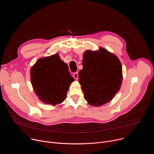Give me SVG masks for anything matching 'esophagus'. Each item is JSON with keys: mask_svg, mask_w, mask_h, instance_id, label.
Listing matches in <instances>:
<instances>
[{"mask_svg": "<svg viewBox=\"0 0 154 154\" xmlns=\"http://www.w3.org/2000/svg\"><path fill=\"white\" fill-rule=\"evenodd\" d=\"M73 77L75 79L77 80L78 79V77H79V73L78 72H74L73 73Z\"/></svg>", "mask_w": 154, "mask_h": 154, "instance_id": "esophagus-1", "label": "esophagus"}]
</instances>
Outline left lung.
I'll return each mask as SVG.
<instances>
[{
	"mask_svg": "<svg viewBox=\"0 0 154 154\" xmlns=\"http://www.w3.org/2000/svg\"><path fill=\"white\" fill-rule=\"evenodd\" d=\"M82 64L79 77L85 100L97 106L110 101L119 91L122 80L118 57L103 48L97 52L86 51Z\"/></svg>",
	"mask_w": 154,
	"mask_h": 154,
	"instance_id": "left-lung-1",
	"label": "left lung"
}]
</instances>
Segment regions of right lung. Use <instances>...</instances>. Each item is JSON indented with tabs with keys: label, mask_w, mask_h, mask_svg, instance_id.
Masks as SVG:
<instances>
[{
	"label": "right lung",
	"mask_w": 154,
	"mask_h": 154,
	"mask_svg": "<svg viewBox=\"0 0 154 154\" xmlns=\"http://www.w3.org/2000/svg\"><path fill=\"white\" fill-rule=\"evenodd\" d=\"M68 69L58 54L36 61L30 71L31 82L41 101L55 105L65 100L70 84L74 80Z\"/></svg>",
	"instance_id": "1"
}]
</instances>
